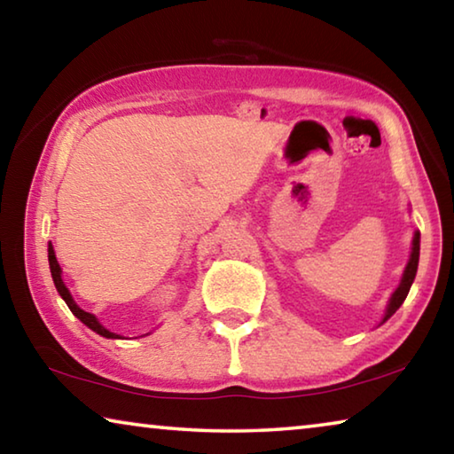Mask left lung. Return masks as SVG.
Instances as JSON below:
<instances>
[{"label":"left lung","instance_id":"1","mask_svg":"<svg viewBox=\"0 0 454 454\" xmlns=\"http://www.w3.org/2000/svg\"><path fill=\"white\" fill-rule=\"evenodd\" d=\"M419 252H420V240H419V232H417V234H414V238H412V252H411L409 264H406V270L403 274V282H401V286L395 290L393 298H390V304H388V310H387V317H384V320H388L398 309H401V304L404 302L406 294H409L414 276H417Z\"/></svg>","mask_w":454,"mask_h":454}]
</instances>
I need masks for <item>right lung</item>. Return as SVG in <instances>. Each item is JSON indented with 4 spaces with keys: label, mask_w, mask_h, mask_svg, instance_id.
<instances>
[{
    "label": "right lung",
    "mask_w": 454,
    "mask_h": 454,
    "mask_svg": "<svg viewBox=\"0 0 454 454\" xmlns=\"http://www.w3.org/2000/svg\"><path fill=\"white\" fill-rule=\"evenodd\" d=\"M48 260H50V270H51L53 284H56V288H58V292H59V296L64 298V301H66L67 309H70V310L75 314V317H78V318L83 322V325H86L88 328L94 330V333H98L99 336H106V338H121V336L110 333V330H107V328H104L102 325H99V322H98V318L94 317V314H90V312H86V310H82L80 306L74 302V298H72V294H70V290L66 288L64 280H61V268H59V264H58L56 254H53L51 242H50V246H48Z\"/></svg>",
    "instance_id": "right-lung-1"
}]
</instances>
